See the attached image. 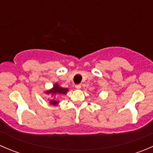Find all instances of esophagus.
Listing matches in <instances>:
<instances>
[{"label":"esophagus","instance_id":"34e87169","mask_svg":"<svg viewBox=\"0 0 153 153\" xmlns=\"http://www.w3.org/2000/svg\"><path fill=\"white\" fill-rule=\"evenodd\" d=\"M75 88H76V89H81V84H77V85H75Z\"/></svg>","mask_w":153,"mask_h":153}]
</instances>
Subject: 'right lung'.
<instances>
[{"label": "right lung", "instance_id": "obj_1", "mask_svg": "<svg viewBox=\"0 0 153 153\" xmlns=\"http://www.w3.org/2000/svg\"><path fill=\"white\" fill-rule=\"evenodd\" d=\"M67 92H68V89H67V88L60 87V86L58 85V84H55V85H54L53 88H52L51 90L47 91V92H47V94H49V93L56 94V93H58V94H64V95H65V94L67 93ZM49 102H50L51 104H53V105L58 104V102H57L56 101H54V100H51Z\"/></svg>", "mask_w": 153, "mask_h": 153}]
</instances>
